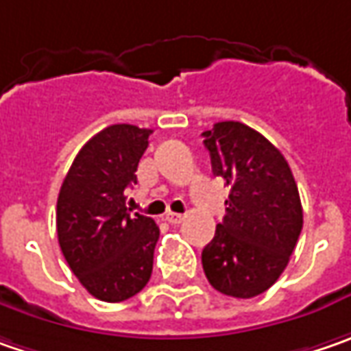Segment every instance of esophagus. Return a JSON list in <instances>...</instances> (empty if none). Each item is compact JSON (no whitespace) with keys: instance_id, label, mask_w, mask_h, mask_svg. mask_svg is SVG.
<instances>
[{"instance_id":"34e87169","label":"esophagus","mask_w":351,"mask_h":351,"mask_svg":"<svg viewBox=\"0 0 351 351\" xmlns=\"http://www.w3.org/2000/svg\"><path fill=\"white\" fill-rule=\"evenodd\" d=\"M165 220L169 221V223H180V221L184 220V216L182 214H175V212H167Z\"/></svg>"}]
</instances>
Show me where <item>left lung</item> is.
Masks as SVG:
<instances>
[{"instance_id": "1", "label": "left lung", "mask_w": 351, "mask_h": 351, "mask_svg": "<svg viewBox=\"0 0 351 351\" xmlns=\"http://www.w3.org/2000/svg\"><path fill=\"white\" fill-rule=\"evenodd\" d=\"M202 137L212 173L232 189L202 250L206 279L228 297H257L281 277L302 230L295 176L281 151L245 123L220 121Z\"/></svg>"}]
</instances>
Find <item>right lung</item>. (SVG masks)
<instances>
[{
    "instance_id": "right-lung-1",
    "label": "right lung",
    "mask_w": 351,
    "mask_h": 351,
    "mask_svg": "<svg viewBox=\"0 0 351 351\" xmlns=\"http://www.w3.org/2000/svg\"><path fill=\"white\" fill-rule=\"evenodd\" d=\"M149 135L130 123L101 130L78 151L58 192L62 255L86 291L106 302L128 300L151 279L159 226L131 214L125 196Z\"/></svg>"
}]
</instances>
